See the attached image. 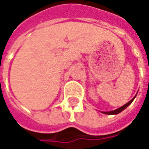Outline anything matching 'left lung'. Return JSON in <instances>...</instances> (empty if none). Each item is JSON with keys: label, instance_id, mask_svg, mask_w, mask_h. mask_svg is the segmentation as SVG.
<instances>
[{"label": "left lung", "instance_id": "1", "mask_svg": "<svg viewBox=\"0 0 149 149\" xmlns=\"http://www.w3.org/2000/svg\"><path fill=\"white\" fill-rule=\"evenodd\" d=\"M134 98H135V97H133L132 100H130L128 102H127L125 105H123V106H122L121 107H119V108H118V109H116V110H114V111H111V112H104L103 113H105V114H109V115H113V114H118V113H121L123 110H124L125 108H126L127 107H128L131 103H132V102H133V100H134Z\"/></svg>", "mask_w": 149, "mask_h": 149}]
</instances>
